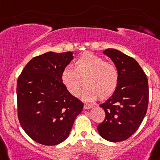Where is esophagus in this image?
Returning <instances> with one entry per match:
<instances>
[{"label": "esophagus", "mask_w": 160, "mask_h": 160, "mask_svg": "<svg viewBox=\"0 0 160 160\" xmlns=\"http://www.w3.org/2000/svg\"><path fill=\"white\" fill-rule=\"evenodd\" d=\"M94 105H90V104H88V103H85L84 105V109H91V108H92Z\"/></svg>", "instance_id": "obj_1"}]
</instances>
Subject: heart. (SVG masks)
I'll return each instance as SVG.
<instances>
[{
	"label": "heart",
	"mask_w": 160,
	"mask_h": 160,
	"mask_svg": "<svg viewBox=\"0 0 160 160\" xmlns=\"http://www.w3.org/2000/svg\"><path fill=\"white\" fill-rule=\"evenodd\" d=\"M61 80L74 97L80 95L84 82L87 87L84 97L95 101L99 97L105 99L114 93L118 84V72L113 63L105 62L101 57L88 52L76 59L74 68L68 66L63 69Z\"/></svg>",
	"instance_id": "obj_1"
}]
</instances>
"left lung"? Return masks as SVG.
<instances>
[{
  "label": "left lung",
  "instance_id": "left-lung-1",
  "mask_svg": "<svg viewBox=\"0 0 160 160\" xmlns=\"http://www.w3.org/2000/svg\"><path fill=\"white\" fill-rule=\"evenodd\" d=\"M103 53L117 68L118 84L114 93L100 105L105 110V118L97 126V130L107 141L122 142L138 130L145 117L149 97L148 80L134 59L113 48Z\"/></svg>",
  "mask_w": 160,
  "mask_h": 160
}]
</instances>
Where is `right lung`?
I'll use <instances>...</instances> for the list:
<instances>
[{"instance_id": "add662e5", "label": "right lung", "mask_w": 160, "mask_h": 160, "mask_svg": "<svg viewBox=\"0 0 160 160\" xmlns=\"http://www.w3.org/2000/svg\"><path fill=\"white\" fill-rule=\"evenodd\" d=\"M73 59L71 51H49L29 61L17 83L18 119L34 141L58 145L68 137L84 104L68 91L61 75Z\"/></svg>"}]
</instances>
